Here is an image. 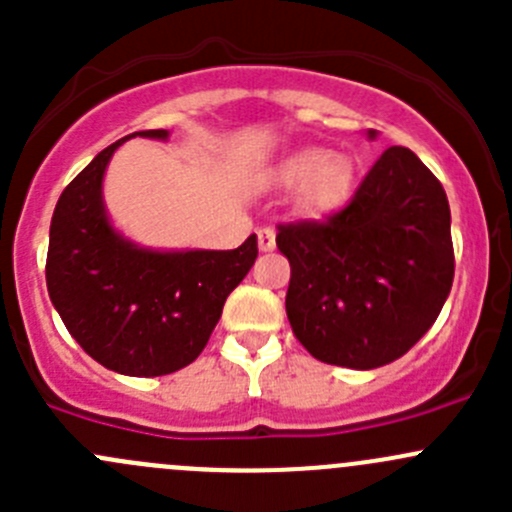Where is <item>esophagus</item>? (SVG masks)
Wrapping results in <instances>:
<instances>
[{
	"instance_id": "esophagus-1",
	"label": "esophagus",
	"mask_w": 512,
	"mask_h": 512,
	"mask_svg": "<svg viewBox=\"0 0 512 512\" xmlns=\"http://www.w3.org/2000/svg\"><path fill=\"white\" fill-rule=\"evenodd\" d=\"M257 245H260L262 252L275 250V230H272V227H262V230L257 232Z\"/></svg>"
}]
</instances>
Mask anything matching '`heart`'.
I'll return each mask as SVG.
<instances>
[{
    "label": "heart",
    "mask_w": 512,
    "mask_h": 512,
    "mask_svg": "<svg viewBox=\"0 0 512 512\" xmlns=\"http://www.w3.org/2000/svg\"><path fill=\"white\" fill-rule=\"evenodd\" d=\"M272 183L282 188L297 185L299 210L309 215L327 213L347 203L352 195L356 168L354 160L344 153H327L324 148H304V151L289 153L270 173Z\"/></svg>",
    "instance_id": "heart-1"
}]
</instances>
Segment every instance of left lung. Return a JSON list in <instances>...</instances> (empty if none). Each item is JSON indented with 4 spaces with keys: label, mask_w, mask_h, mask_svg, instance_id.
Here are the masks:
<instances>
[{
    "label": "left lung",
    "mask_w": 512,
    "mask_h": 512,
    "mask_svg": "<svg viewBox=\"0 0 512 512\" xmlns=\"http://www.w3.org/2000/svg\"><path fill=\"white\" fill-rule=\"evenodd\" d=\"M376 138V131H369ZM287 319L314 359L376 369L431 329L453 285L451 208L409 148L391 146L352 203L327 220L280 225Z\"/></svg>",
    "instance_id": "left-lung-1"
}]
</instances>
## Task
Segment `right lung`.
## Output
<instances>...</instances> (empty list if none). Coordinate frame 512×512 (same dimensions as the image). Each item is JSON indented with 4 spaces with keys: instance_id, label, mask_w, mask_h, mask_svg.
<instances>
[{
    "instance_id": "obj_1",
    "label": "right lung",
    "mask_w": 512,
    "mask_h": 512,
    "mask_svg": "<svg viewBox=\"0 0 512 512\" xmlns=\"http://www.w3.org/2000/svg\"><path fill=\"white\" fill-rule=\"evenodd\" d=\"M103 148L56 203L46 289L71 337L91 359L126 376H163L198 359L232 292L257 257V237L237 250H151L113 227L103 175L128 138Z\"/></svg>"
}]
</instances>
